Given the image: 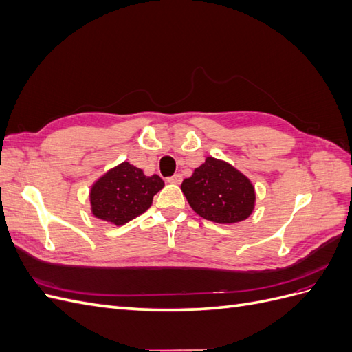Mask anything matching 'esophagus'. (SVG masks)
<instances>
[{
  "label": "esophagus",
  "instance_id": "1",
  "mask_svg": "<svg viewBox=\"0 0 352 352\" xmlns=\"http://www.w3.org/2000/svg\"><path fill=\"white\" fill-rule=\"evenodd\" d=\"M167 182H170V184H180V182H182V175L176 173L173 176H170V177H167Z\"/></svg>",
  "mask_w": 352,
  "mask_h": 352
}]
</instances>
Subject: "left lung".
Wrapping results in <instances>:
<instances>
[{
	"label": "left lung",
	"mask_w": 352,
	"mask_h": 352,
	"mask_svg": "<svg viewBox=\"0 0 352 352\" xmlns=\"http://www.w3.org/2000/svg\"><path fill=\"white\" fill-rule=\"evenodd\" d=\"M180 188L198 216L220 225L248 219L254 210L255 192L248 177L212 157H207Z\"/></svg>",
	"instance_id": "8db88e82"
}]
</instances>
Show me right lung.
<instances>
[{
  "mask_svg": "<svg viewBox=\"0 0 352 352\" xmlns=\"http://www.w3.org/2000/svg\"><path fill=\"white\" fill-rule=\"evenodd\" d=\"M163 186L160 176H145L141 168L124 162L94 184L89 195L92 214L122 226L150 208Z\"/></svg>",
  "mask_w": 352,
  "mask_h": 352,
  "instance_id": "obj_1",
  "label": "right lung"
}]
</instances>
